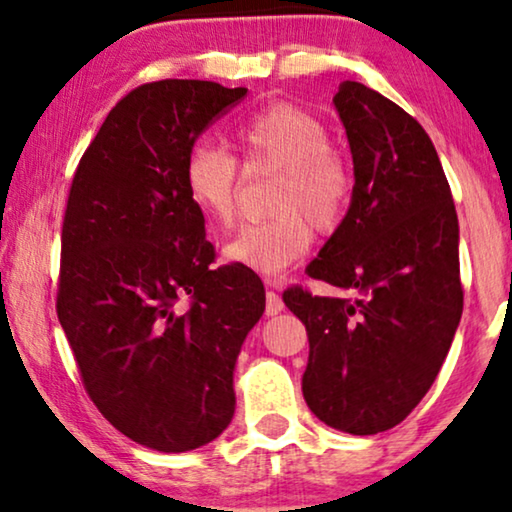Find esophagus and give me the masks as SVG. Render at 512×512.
<instances>
[{
  "instance_id": "esophagus-1",
  "label": "esophagus",
  "mask_w": 512,
  "mask_h": 512,
  "mask_svg": "<svg viewBox=\"0 0 512 512\" xmlns=\"http://www.w3.org/2000/svg\"><path fill=\"white\" fill-rule=\"evenodd\" d=\"M282 310H284L282 296L277 294V291H268V296H265V315L272 317V315L282 313Z\"/></svg>"
}]
</instances>
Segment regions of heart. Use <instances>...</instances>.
Segmentation results:
<instances>
[{
	"label": "heart",
	"mask_w": 512,
	"mask_h": 512,
	"mask_svg": "<svg viewBox=\"0 0 512 512\" xmlns=\"http://www.w3.org/2000/svg\"><path fill=\"white\" fill-rule=\"evenodd\" d=\"M327 124L291 103H272L235 129V145L249 171H277L270 211L275 216L237 230L223 258L261 275H282L301 261L313 230L329 235L341 225L353 192V174L331 148ZM190 202L209 221L232 223L240 192V167L221 145H192L183 167ZM314 228L310 229L309 225Z\"/></svg>",
	"instance_id": "1"
}]
</instances>
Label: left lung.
Listing matches in <instances>:
<instances>
[{"instance_id": "obj_1", "label": "left lung", "mask_w": 512, "mask_h": 512, "mask_svg": "<svg viewBox=\"0 0 512 512\" xmlns=\"http://www.w3.org/2000/svg\"><path fill=\"white\" fill-rule=\"evenodd\" d=\"M353 155L348 214L308 272L338 296L284 291L310 343L303 397L350 435L395 428L433 386L463 313L459 218L430 136L360 82L334 96Z\"/></svg>"}]
</instances>
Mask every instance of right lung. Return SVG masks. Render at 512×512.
<instances>
[{
    "label": "right lung",
    "instance_id": "obj_1",
    "mask_svg": "<svg viewBox=\"0 0 512 512\" xmlns=\"http://www.w3.org/2000/svg\"><path fill=\"white\" fill-rule=\"evenodd\" d=\"M244 96L202 79L138 86L105 117L70 185L58 320L98 411L167 454L228 428L237 355L265 310L254 270L211 265L183 178L199 134Z\"/></svg>",
    "mask_w": 512,
    "mask_h": 512
}]
</instances>
